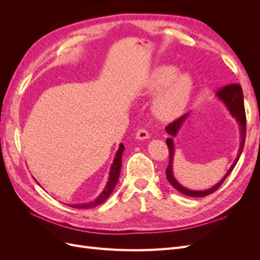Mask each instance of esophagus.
Segmentation results:
<instances>
[{
  "mask_svg": "<svg viewBox=\"0 0 260 260\" xmlns=\"http://www.w3.org/2000/svg\"><path fill=\"white\" fill-rule=\"evenodd\" d=\"M149 138V135L148 132L145 130V129H139L136 133V139L140 140V141H143V140H146Z\"/></svg>",
  "mask_w": 260,
  "mask_h": 260,
  "instance_id": "esophagus-1",
  "label": "esophagus"
}]
</instances>
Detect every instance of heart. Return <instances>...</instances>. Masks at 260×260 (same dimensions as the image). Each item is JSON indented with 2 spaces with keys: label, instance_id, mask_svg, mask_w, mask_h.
<instances>
[{
  "label": "heart",
  "instance_id": "obj_1",
  "mask_svg": "<svg viewBox=\"0 0 260 260\" xmlns=\"http://www.w3.org/2000/svg\"><path fill=\"white\" fill-rule=\"evenodd\" d=\"M193 80L190 75L178 73L170 65L158 66L148 75L145 89L157 92L152 102V113L158 120L168 121L180 116L186 108L193 92Z\"/></svg>",
  "mask_w": 260,
  "mask_h": 260
}]
</instances>
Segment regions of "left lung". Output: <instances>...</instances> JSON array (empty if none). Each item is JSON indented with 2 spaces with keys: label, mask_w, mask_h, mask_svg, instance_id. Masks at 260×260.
Segmentation results:
<instances>
[{
  "label": "left lung",
  "mask_w": 260,
  "mask_h": 260,
  "mask_svg": "<svg viewBox=\"0 0 260 260\" xmlns=\"http://www.w3.org/2000/svg\"><path fill=\"white\" fill-rule=\"evenodd\" d=\"M217 98L222 102L224 106L228 108V111L231 114V116L238 121L240 125V133H241V142H240V148L238 152V156L235 158L234 162L231 165L230 169L226 171V174L223 176V178L219 181L217 184H215L212 187L207 188V190H190L186 188L183 185H181L177 179L174 176V171H172V161H174L175 156V144H174V137H177L180 129L182 128V125L186 121V119L190 116V113H187L183 116L178 118L174 122L169 123L166 127V131L168 135L171 137L166 140L167 146L169 148V165L166 170V176L169 183L174 186L176 190H178L180 193H182L186 196H192V198H204V196L209 195L217 191L218 188L221 186L223 181L226 179V177L231 174V171L237 165L240 156L242 154V151L244 148V143H245V137H246V116H245V108H244V99H243V91L240 84H229L223 86L222 89H220L216 93Z\"/></svg>",
  "instance_id": "left-lung-1"
}]
</instances>
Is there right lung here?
Wrapping results in <instances>:
<instances>
[{
    "label": "right lung",
    "mask_w": 260,
    "mask_h": 260,
    "mask_svg": "<svg viewBox=\"0 0 260 260\" xmlns=\"http://www.w3.org/2000/svg\"><path fill=\"white\" fill-rule=\"evenodd\" d=\"M124 151V146L122 143H120L119 147L117 149V153L115 155V158L113 160V164L111 166V170H109V177L108 181L106 183V186L104 187V190L102 191V193L98 196V198L89 203H84V204H75V205H69L75 208H80V209H88V208H93L98 205H101L102 203H104L108 198L109 195L112 194L114 191V188L118 182V179H119L120 175V169H121V162H122V153Z\"/></svg>",
    "instance_id": "right-lung-1"
}]
</instances>
